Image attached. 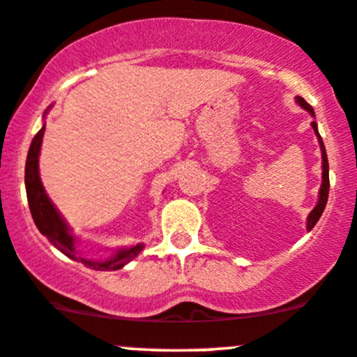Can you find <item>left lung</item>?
<instances>
[{
    "label": "left lung",
    "mask_w": 357,
    "mask_h": 357,
    "mask_svg": "<svg viewBox=\"0 0 357 357\" xmlns=\"http://www.w3.org/2000/svg\"><path fill=\"white\" fill-rule=\"evenodd\" d=\"M298 103L301 105L305 111H308L310 114L315 116L314 109H312V105H310L308 102H305V98H301V96H298ZM312 128H314L315 135H317L319 139V144H321V151H322V185H321V190H319V202L317 206H315L314 209H312V213L308 215V222H306V229L308 231H312V229L315 227V224L319 222V218H321L322 211H324L326 208V202H328V194H329V163H328V155H326V148H324V142H322L321 135H319V130H317V123L312 121Z\"/></svg>",
    "instance_id": "left-lung-1"
}]
</instances>
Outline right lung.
Returning <instances> with one entry per match:
<instances>
[{
    "instance_id": "add662e5",
    "label": "right lung",
    "mask_w": 357,
    "mask_h": 357,
    "mask_svg": "<svg viewBox=\"0 0 357 357\" xmlns=\"http://www.w3.org/2000/svg\"><path fill=\"white\" fill-rule=\"evenodd\" d=\"M43 132H45V125H43L42 128H40V132L33 137L31 146H29L28 151V160H26L24 183L33 222H35V225L38 227V231L42 232V234L61 252V254H65L66 257L73 259V261L84 262V266H88V268L91 269H98V271H116V269H121L123 266L128 264L132 259H135L141 254V250L144 248L142 243H139V245L135 246H130V248L118 250V252H116L111 259H107V261H88V259L77 257V254H75V238L72 236L68 225L65 224V220L61 218V215H59L58 209L54 208L51 199L47 197L45 190H43L42 181H40L38 156L40 148H42Z\"/></svg>"
}]
</instances>
